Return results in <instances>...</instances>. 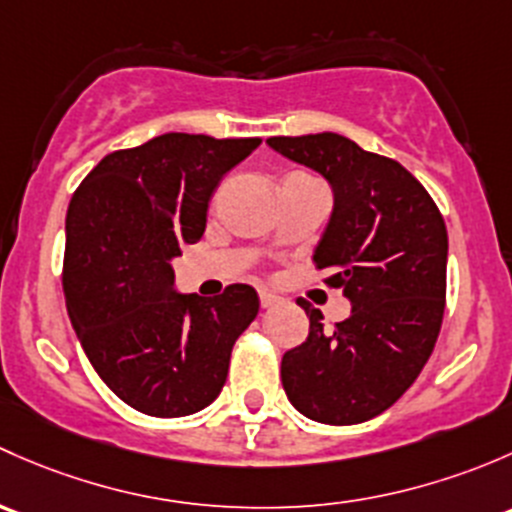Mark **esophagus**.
I'll list each match as a JSON object with an SVG mask.
<instances>
[{
	"label": "esophagus",
	"mask_w": 512,
	"mask_h": 512,
	"mask_svg": "<svg viewBox=\"0 0 512 512\" xmlns=\"http://www.w3.org/2000/svg\"><path fill=\"white\" fill-rule=\"evenodd\" d=\"M258 300H261L263 308H271V305H276L281 298H278V295L271 293V291H258Z\"/></svg>",
	"instance_id": "esophagus-1"
}]
</instances>
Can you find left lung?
Segmentation results:
<instances>
[{"label":"left lung","instance_id":"obj_1","mask_svg":"<svg viewBox=\"0 0 512 512\" xmlns=\"http://www.w3.org/2000/svg\"><path fill=\"white\" fill-rule=\"evenodd\" d=\"M266 142L333 187V214L313 261L352 303L350 318L330 330L318 308L298 300L310 333L283 355V389L308 419L360 424L392 407L434 350L446 305L444 217L412 172L350 138Z\"/></svg>","mask_w":512,"mask_h":512}]
</instances>
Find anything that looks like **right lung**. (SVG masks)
Here are the masks:
<instances>
[{"label":"right lung","instance_id":"right-lung-1","mask_svg":"<svg viewBox=\"0 0 512 512\" xmlns=\"http://www.w3.org/2000/svg\"><path fill=\"white\" fill-rule=\"evenodd\" d=\"M261 145L165 133L105 155L71 197L63 295L93 370L142 414L175 419L209 407L231 347L258 313L234 283L217 298L175 291L172 258L202 239L221 177Z\"/></svg>","mask_w":512,"mask_h":512}]
</instances>
